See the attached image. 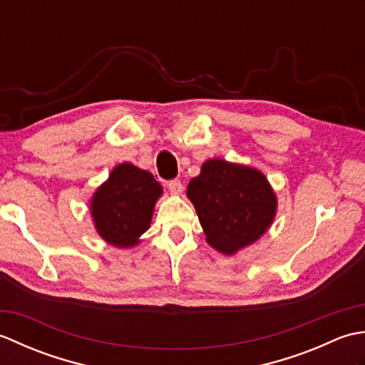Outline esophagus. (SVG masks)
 Returning a JSON list of instances; mask_svg holds the SVG:
<instances>
[{"instance_id":"1","label":"esophagus","mask_w":365,"mask_h":365,"mask_svg":"<svg viewBox=\"0 0 365 365\" xmlns=\"http://www.w3.org/2000/svg\"><path fill=\"white\" fill-rule=\"evenodd\" d=\"M168 188L170 192H173V195H180L183 190V185L180 180H178V178H174V180L168 182Z\"/></svg>"}]
</instances>
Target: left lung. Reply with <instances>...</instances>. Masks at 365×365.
Segmentation results:
<instances>
[{"instance_id": "1", "label": "left lung", "mask_w": 365, "mask_h": 365, "mask_svg": "<svg viewBox=\"0 0 365 365\" xmlns=\"http://www.w3.org/2000/svg\"><path fill=\"white\" fill-rule=\"evenodd\" d=\"M187 195L207 242L224 254L254 243L276 213V196L260 170L218 158L204 163Z\"/></svg>"}]
</instances>
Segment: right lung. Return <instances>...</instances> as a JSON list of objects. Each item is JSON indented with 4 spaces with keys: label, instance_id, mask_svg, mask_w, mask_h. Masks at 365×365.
Wrapping results in <instances>:
<instances>
[{
    "label": "right lung",
    "instance_id": "right-lung-1",
    "mask_svg": "<svg viewBox=\"0 0 365 365\" xmlns=\"http://www.w3.org/2000/svg\"><path fill=\"white\" fill-rule=\"evenodd\" d=\"M161 192V185L147 170L130 163L114 168L91 204L100 237L118 247L135 246L150 226L155 200Z\"/></svg>",
    "mask_w": 365,
    "mask_h": 365
}]
</instances>
